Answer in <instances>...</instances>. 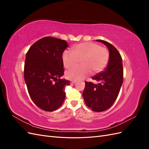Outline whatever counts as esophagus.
Returning a JSON list of instances; mask_svg holds the SVG:
<instances>
[{"label": "esophagus", "mask_w": 149, "mask_h": 149, "mask_svg": "<svg viewBox=\"0 0 149 149\" xmlns=\"http://www.w3.org/2000/svg\"><path fill=\"white\" fill-rule=\"evenodd\" d=\"M76 82V81H74V80H71L70 81V83L71 84H73V83H74Z\"/></svg>", "instance_id": "obj_1"}]
</instances>
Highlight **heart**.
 <instances>
[{"label": "heart", "mask_w": 149, "mask_h": 149, "mask_svg": "<svg viewBox=\"0 0 149 149\" xmlns=\"http://www.w3.org/2000/svg\"><path fill=\"white\" fill-rule=\"evenodd\" d=\"M62 60L66 68H73L80 60L81 61V65L66 72L68 79L76 81L87 77L91 73V70L97 73L104 69L109 61V52L98 44L84 42L74 46L73 52L64 51Z\"/></svg>", "instance_id": "obj_1"}]
</instances>
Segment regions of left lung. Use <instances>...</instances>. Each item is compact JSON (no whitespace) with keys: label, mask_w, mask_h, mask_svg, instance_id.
<instances>
[{"label":"left lung","mask_w":149,"mask_h":149,"mask_svg":"<svg viewBox=\"0 0 149 149\" xmlns=\"http://www.w3.org/2000/svg\"><path fill=\"white\" fill-rule=\"evenodd\" d=\"M106 45L109 59L105 70L93 77L96 84L85 82L83 96L86 106L95 112H102L110 108L118 96L123 83V60L112 45L104 40H97Z\"/></svg>","instance_id":"8db88e82"}]
</instances>
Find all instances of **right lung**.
Wrapping results in <instances>:
<instances>
[{
  "instance_id": "right-lung-1",
  "label": "right lung",
  "mask_w": 149,
  "mask_h": 149,
  "mask_svg": "<svg viewBox=\"0 0 149 149\" xmlns=\"http://www.w3.org/2000/svg\"><path fill=\"white\" fill-rule=\"evenodd\" d=\"M68 47L65 40L47 37L36 42L26 54L24 78L28 92L43 111H55L65 100L64 88L70 81L60 78L64 74L63 53Z\"/></svg>"
}]
</instances>
